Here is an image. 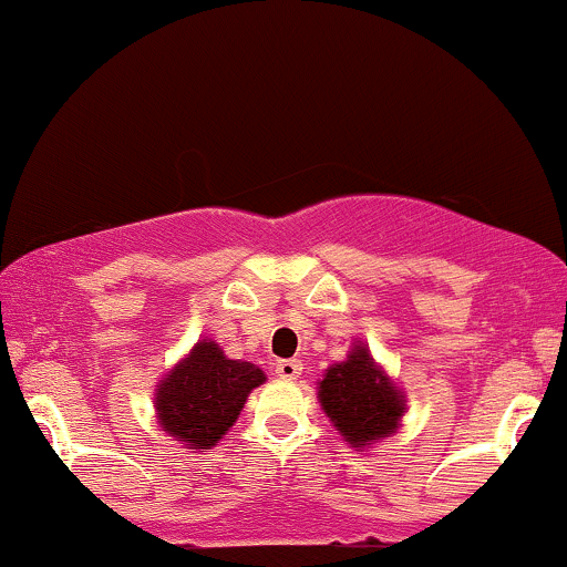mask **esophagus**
Listing matches in <instances>:
<instances>
[{
  "label": "esophagus",
  "mask_w": 567,
  "mask_h": 567,
  "mask_svg": "<svg viewBox=\"0 0 567 567\" xmlns=\"http://www.w3.org/2000/svg\"><path fill=\"white\" fill-rule=\"evenodd\" d=\"M301 370H303V365L298 360H279L277 362V375H279V379L292 381V379H298V375H301Z\"/></svg>",
  "instance_id": "1"
}]
</instances>
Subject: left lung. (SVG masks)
<instances>
[{
  "instance_id": "obj_1",
  "label": "left lung",
  "mask_w": 567,
  "mask_h": 567,
  "mask_svg": "<svg viewBox=\"0 0 567 567\" xmlns=\"http://www.w3.org/2000/svg\"><path fill=\"white\" fill-rule=\"evenodd\" d=\"M320 402L349 445H370L373 440L389 437L405 413L402 394L373 365L365 347H357L347 362L324 373Z\"/></svg>"
}]
</instances>
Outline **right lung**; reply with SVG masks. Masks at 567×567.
I'll use <instances>...</instances> for the list:
<instances>
[{
	"label": "right lung",
	"mask_w": 567,
	"mask_h": 567,
	"mask_svg": "<svg viewBox=\"0 0 567 567\" xmlns=\"http://www.w3.org/2000/svg\"><path fill=\"white\" fill-rule=\"evenodd\" d=\"M261 368L224 357L218 343L202 341L159 383V424L192 447H213L237 421L247 394L264 383Z\"/></svg>",
	"instance_id": "obj_1"
}]
</instances>
